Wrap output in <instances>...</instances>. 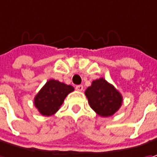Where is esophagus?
<instances>
[{
  "mask_svg": "<svg viewBox=\"0 0 157 157\" xmlns=\"http://www.w3.org/2000/svg\"><path fill=\"white\" fill-rule=\"evenodd\" d=\"M75 89L78 90V91H82L83 90V86L82 85H77L75 87Z\"/></svg>",
  "mask_w": 157,
  "mask_h": 157,
  "instance_id": "34e87169",
  "label": "esophagus"
}]
</instances>
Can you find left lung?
Wrapping results in <instances>:
<instances>
[{
  "label": "left lung",
  "instance_id": "left-lung-1",
  "mask_svg": "<svg viewBox=\"0 0 157 157\" xmlns=\"http://www.w3.org/2000/svg\"><path fill=\"white\" fill-rule=\"evenodd\" d=\"M85 95L92 110L101 117L113 116L123 101L121 94L104 78L93 81L85 90Z\"/></svg>",
  "mask_w": 157,
  "mask_h": 157
}]
</instances>
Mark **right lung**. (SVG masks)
<instances>
[{"instance_id":"add662e5","label":"right lung","mask_w":157,"mask_h":157,"mask_svg":"<svg viewBox=\"0 0 157 157\" xmlns=\"http://www.w3.org/2000/svg\"><path fill=\"white\" fill-rule=\"evenodd\" d=\"M74 90L71 85L51 79L36 95L34 105L43 116H52L58 112L66 97Z\"/></svg>"}]
</instances>
